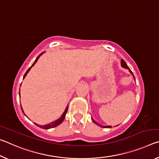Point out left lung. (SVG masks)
<instances>
[{
  "label": "left lung",
  "mask_w": 159,
  "mask_h": 159,
  "mask_svg": "<svg viewBox=\"0 0 159 159\" xmlns=\"http://www.w3.org/2000/svg\"><path fill=\"white\" fill-rule=\"evenodd\" d=\"M121 65H122V66L123 67H124V68H126V69H129V71H130V73L132 74H133V72H132V71H131V70L130 69H129V67L128 66V65H127V64H126L125 63V61H124V60H121ZM93 121L94 122V123H96V124H98V125H100L101 126V127H103V128H111V126H110V125H107V126H102L101 125H99V124H98V123H97V122H95V120H94V119H93Z\"/></svg>",
  "instance_id": "left-lung-1"
}]
</instances>
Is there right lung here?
Wrapping results in <instances>:
<instances>
[{
	"label": "right lung",
	"mask_w": 159,
	"mask_h": 159,
	"mask_svg": "<svg viewBox=\"0 0 159 159\" xmlns=\"http://www.w3.org/2000/svg\"><path fill=\"white\" fill-rule=\"evenodd\" d=\"M42 54H43V52L40 54V55H39V56H38L37 58L36 59V60H35V61L34 62V64H32V65H31L30 67H29V69L27 70V71H26V72L25 74V76H24V79H25V76H26V74H27V73L29 72V70H30L31 67L34 65L35 63H36V61H37L38 59L39 58V57L42 55ZM21 110H22V109H21ZM67 111H68V106L66 107V109H65V111H64V112L63 113V114L61 116V117H60V118H59V119H57V120H55V121H54V122H52V123H49V124H47V125H39V124H36V123H35V125H37V126H39V128H43V129H50V128H55V127H56V126H57V125H60V123L63 121L64 119V118H65V116H66V114ZM22 111H23V110H22ZM23 113H24V111H23ZM24 114H25V113H24Z\"/></svg>",
	"instance_id": "add662e5"
}]
</instances>
